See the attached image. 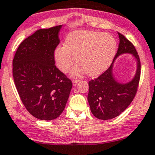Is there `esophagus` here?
Here are the masks:
<instances>
[{"label": "esophagus", "instance_id": "1", "mask_svg": "<svg viewBox=\"0 0 155 155\" xmlns=\"http://www.w3.org/2000/svg\"><path fill=\"white\" fill-rule=\"evenodd\" d=\"M78 80H73V81H72V85H73L74 86H75V85L78 84Z\"/></svg>", "mask_w": 155, "mask_h": 155}]
</instances>
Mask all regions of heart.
<instances>
[{
    "instance_id": "obj_1",
    "label": "heart",
    "mask_w": 155,
    "mask_h": 155,
    "mask_svg": "<svg viewBox=\"0 0 155 155\" xmlns=\"http://www.w3.org/2000/svg\"><path fill=\"white\" fill-rule=\"evenodd\" d=\"M116 41L111 35L92 31H78L67 37L64 47L54 51L56 65L67 72L74 62L77 66L72 75L79 76L85 72L88 76L98 75L108 68L115 55Z\"/></svg>"
}]
</instances>
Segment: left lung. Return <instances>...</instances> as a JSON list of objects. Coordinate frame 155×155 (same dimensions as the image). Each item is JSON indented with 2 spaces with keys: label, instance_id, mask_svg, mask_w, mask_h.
Returning a JSON list of instances; mask_svg holds the SVG:
<instances>
[{
  "label": "left lung",
  "instance_id": "left-lung-1",
  "mask_svg": "<svg viewBox=\"0 0 155 155\" xmlns=\"http://www.w3.org/2000/svg\"><path fill=\"white\" fill-rule=\"evenodd\" d=\"M118 34L119 44L114 61L120 54L130 53L137 61V70L131 82L119 83L113 75V62L98 78L89 81L87 101L92 114L99 119H112L127 109L137 94L140 80L141 62L138 53L129 40L119 32Z\"/></svg>",
  "mask_w": 155,
  "mask_h": 155
}]
</instances>
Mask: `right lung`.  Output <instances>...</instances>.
<instances>
[{"instance_id": "right-lung-1", "label": "right lung", "mask_w": 155, "mask_h": 155, "mask_svg": "<svg viewBox=\"0 0 155 155\" xmlns=\"http://www.w3.org/2000/svg\"><path fill=\"white\" fill-rule=\"evenodd\" d=\"M62 26L39 29L25 39L13 60V77L25 108L40 120L62 114L72 83L55 65L54 51Z\"/></svg>"}]
</instances>
